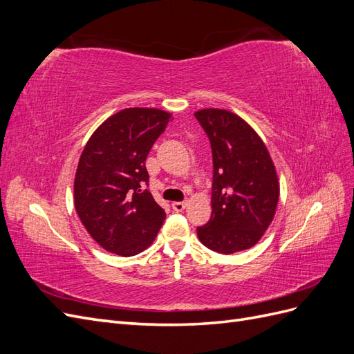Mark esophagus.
<instances>
[{
    "mask_svg": "<svg viewBox=\"0 0 354 354\" xmlns=\"http://www.w3.org/2000/svg\"><path fill=\"white\" fill-rule=\"evenodd\" d=\"M186 205H187V203H186L185 201H183V202H173V203H171V207H173V209H174L176 212H181V211H185Z\"/></svg>",
    "mask_w": 354,
    "mask_h": 354,
    "instance_id": "esophagus-1",
    "label": "esophagus"
}]
</instances>
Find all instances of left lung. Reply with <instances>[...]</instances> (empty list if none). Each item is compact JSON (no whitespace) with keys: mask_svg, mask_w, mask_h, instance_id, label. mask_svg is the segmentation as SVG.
Here are the masks:
<instances>
[{"mask_svg":"<svg viewBox=\"0 0 354 354\" xmlns=\"http://www.w3.org/2000/svg\"><path fill=\"white\" fill-rule=\"evenodd\" d=\"M195 118L212 152L211 218L198 238L220 254L248 250L273 220L279 183L267 147L242 118L224 109H203Z\"/></svg>","mask_w":354,"mask_h":354,"instance_id":"8db88e82","label":"left lung"}]
</instances>
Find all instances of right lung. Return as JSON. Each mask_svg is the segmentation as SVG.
<instances>
[{"label": "right lung", "mask_w": 354, "mask_h": 354, "mask_svg": "<svg viewBox=\"0 0 354 354\" xmlns=\"http://www.w3.org/2000/svg\"><path fill=\"white\" fill-rule=\"evenodd\" d=\"M171 115L131 108L108 118L85 145L75 176V209L106 251L131 257L153 242L165 220L149 186L146 158Z\"/></svg>", "instance_id": "obj_1"}]
</instances>
